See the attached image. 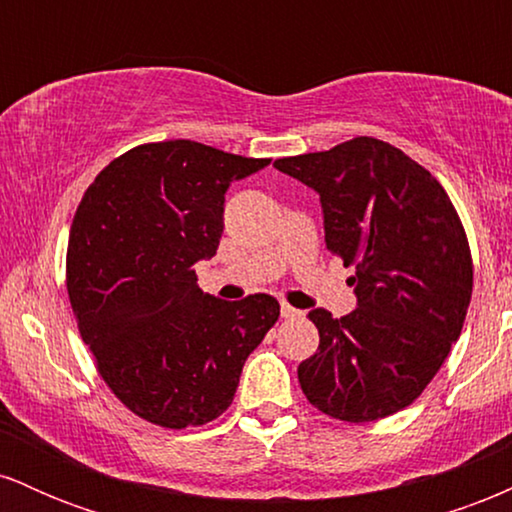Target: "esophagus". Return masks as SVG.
<instances>
[{
  "instance_id": "34e87169",
  "label": "esophagus",
  "mask_w": 512,
  "mask_h": 512,
  "mask_svg": "<svg viewBox=\"0 0 512 512\" xmlns=\"http://www.w3.org/2000/svg\"><path fill=\"white\" fill-rule=\"evenodd\" d=\"M301 315H303L301 310H296L293 305L281 303V317H286V320H293V317H301Z\"/></svg>"
}]
</instances>
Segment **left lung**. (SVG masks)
<instances>
[{
    "mask_svg": "<svg viewBox=\"0 0 512 512\" xmlns=\"http://www.w3.org/2000/svg\"><path fill=\"white\" fill-rule=\"evenodd\" d=\"M274 166L320 195L327 248L356 267L354 313H308L320 346L298 366L303 395L349 424L385 419L426 390L462 332L474 264L460 214L424 166L373 137Z\"/></svg>",
    "mask_w": 512,
    "mask_h": 512,
    "instance_id": "8db88e82",
    "label": "left lung"
}]
</instances>
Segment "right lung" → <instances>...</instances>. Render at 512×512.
Wrapping results in <instances>:
<instances>
[{
  "mask_svg": "<svg viewBox=\"0 0 512 512\" xmlns=\"http://www.w3.org/2000/svg\"><path fill=\"white\" fill-rule=\"evenodd\" d=\"M267 163L190 139L139 144L76 207L67 245L76 325L105 385L149 424L180 431L221 416L245 358L279 320L267 293L219 301L192 272L219 248L228 185Z\"/></svg>",
  "mask_w": 512,
  "mask_h": 512,
  "instance_id": "obj_1",
  "label": "right lung"
}]
</instances>
